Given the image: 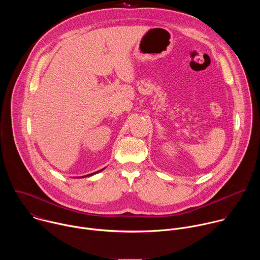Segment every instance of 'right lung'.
<instances>
[{
	"label": "right lung",
	"instance_id": "obj_1",
	"mask_svg": "<svg viewBox=\"0 0 260 260\" xmlns=\"http://www.w3.org/2000/svg\"><path fill=\"white\" fill-rule=\"evenodd\" d=\"M102 171V170H101ZM98 172H100V171H98ZM98 172H95V173H98ZM95 173H92V174H89V175H87V176H91V175H93V174H95ZM84 177H86V176H84Z\"/></svg>",
	"mask_w": 260,
	"mask_h": 260
}]
</instances>
